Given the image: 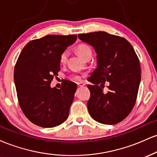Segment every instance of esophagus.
Masks as SVG:
<instances>
[{
    "instance_id": "34e87169",
    "label": "esophagus",
    "mask_w": 157,
    "mask_h": 157,
    "mask_svg": "<svg viewBox=\"0 0 157 157\" xmlns=\"http://www.w3.org/2000/svg\"><path fill=\"white\" fill-rule=\"evenodd\" d=\"M85 86V83L82 82H77V86L78 87H82V86Z\"/></svg>"
}]
</instances>
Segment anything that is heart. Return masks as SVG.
<instances>
[{"instance_id":"obj_1","label":"heart","mask_w":157,"mask_h":157,"mask_svg":"<svg viewBox=\"0 0 157 157\" xmlns=\"http://www.w3.org/2000/svg\"><path fill=\"white\" fill-rule=\"evenodd\" d=\"M77 53H78L81 57H83L84 59H86L88 56L91 55V54H92V51H91V47L86 44H80L79 46H77ZM68 51L63 52L62 53H61L60 57V63L62 64L66 63V61L68 60ZM71 78H72L74 80H80L81 77L80 75H73V76L71 77Z\"/></svg>"}]
</instances>
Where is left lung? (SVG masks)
I'll use <instances>...</instances> for the list:
<instances>
[{
  "label": "left lung",
  "instance_id": "left-lung-1",
  "mask_svg": "<svg viewBox=\"0 0 157 157\" xmlns=\"http://www.w3.org/2000/svg\"><path fill=\"white\" fill-rule=\"evenodd\" d=\"M94 48L97 67L88 80L91 97L89 112L94 120L105 125L121 122L132 111L141 80L140 60L127 40L105 32L78 35ZM109 84V91L102 89Z\"/></svg>",
  "mask_w": 157,
  "mask_h": 157
}]
</instances>
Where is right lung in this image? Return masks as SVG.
I'll return each instance as SVG.
<instances>
[{
	"instance_id": "obj_1",
	"label": "right lung",
	"mask_w": 157,
	"mask_h": 157,
	"mask_svg": "<svg viewBox=\"0 0 157 157\" xmlns=\"http://www.w3.org/2000/svg\"><path fill=\"white\" fill-rule=\"evenodd\" d=\"M77 37L46 35L29 42L20 54L14 71L17 99L25 116L35 125L53 128L68 118L77 84L65 80L60 89L50 84L60 70L61 53Z\"/></svg>"
}]
</instances>
